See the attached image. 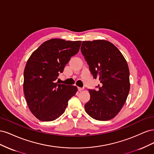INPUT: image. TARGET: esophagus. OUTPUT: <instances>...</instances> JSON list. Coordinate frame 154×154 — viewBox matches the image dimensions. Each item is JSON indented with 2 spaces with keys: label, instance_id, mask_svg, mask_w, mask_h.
Listing matches in <instances>:
<instances>
[{
  "label": "esophagus",
  "instance_id": "34e87169",
  "mask_svg": "<svg viewBox=\"0 0 154 154\" xmlns=\"http://www.w3.org/2000/svg\"><path fill=\"white\" fill-rule=\"evenodd\" d=\"M78 89L79 91H83V89H84V88H81V87H78Z\"/></svg>",
  "mask_w": 154,
  "mask_h": 154
}]
</instances>
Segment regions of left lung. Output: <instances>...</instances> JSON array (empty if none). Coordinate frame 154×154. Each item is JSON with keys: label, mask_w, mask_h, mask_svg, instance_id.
<instances>
[{"label": "left lung", "mask_w": 154, "mask_h": 154, "mask_svg": "<svg viewBox=\"0 0 154 154\" xmlns=\"http://www.w3.org/2000/svg\"><path fill=\"white\" fill-rule=\"evenodd\" d=\"M81 51L93 78L101 83L98 90H88L91 98L85 110L93 119L110 120L119 113L128 95L127 62L113 44L104 40L83 41Z\"/></svg>", "instance_id": "left-lung-1"}]
</instances>
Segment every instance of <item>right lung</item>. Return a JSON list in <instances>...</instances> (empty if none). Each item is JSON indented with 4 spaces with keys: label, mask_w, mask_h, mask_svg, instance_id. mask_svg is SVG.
Wrapping results in <instances>:
<instances>
[{
    "label": "right lung",
    "mask_w": 154,
    "mask_h": 154,
    "mask_svg": "<svg viewBox=\"0 0 154 154\" xmlns=\"http://www.w3.org/2000/svg\"><path fill=\"white\" fill-rule=\"evenodd\" d=\"M82 41L53 38L45 41L32 53L24 72V92L32 114L42 122L58 118L68 101L76 94V86L58 84L56 80Z\"/></svg>",
    "instance_id": "obj_1"
}]
</instances>
